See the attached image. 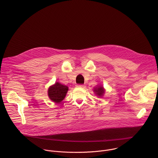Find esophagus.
Masks as SVG:
<instances>
[{
  "mask_svg": "<svg viewBox=\"0 0 158 158\" xmlns=\"http://www.w3.org/2000/svg\"><path fill=\"white\" fill-rule=\"evenodd\" d=\"M76 87H85V85H82V84H77L76 85Z\"/></svg>",
  "mask_w": 158,
  "mask_h": 158,
  "instance_id": "34e87169",
  "label": "esophagus"
}]
</instances>
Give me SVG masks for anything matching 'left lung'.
I'll return each mask as SVG.
<instances>
[{
  "mask_svg": "<svg viewBox=\"0 0 158 158\" xmlns=\"http://www.w3.org/2000/svg\"><path fill=\"white\" fill-rule=\"evenodd\" d=\"M94 92L96 93V94L98 95V96H101L103 95V94L104 93V90H103V87L100 86V87H98V88L97 87L96 89H94Z\"/></svg>",
  "mask_w": 158,
  "mask_h": 158,
  "instance_id": "left-lung-1",
  "label": "left lung"
}]
</instances>
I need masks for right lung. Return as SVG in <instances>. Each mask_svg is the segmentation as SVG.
<instances>
[{"label": "right lung", "instance_id": "obj_1", "mask_svg": "<svg viewBox=\"0 0 158 158\" xmlns=\"http://www.w3.org/2000/svg\"><path fill=\"white\" fill-rule=\"evenodd\" d=\"M68 90V87L58 82L51 86L48 89V96L49 98L55 102L60 103L65 97Z\"/></svg>", "mask_w": 158, "mask_h": 158}]
</instances>
